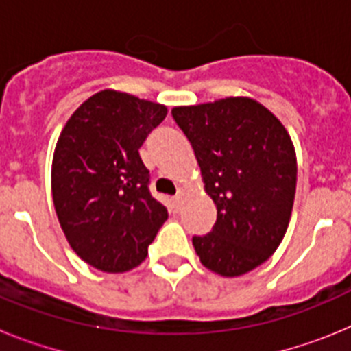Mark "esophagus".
Masks as SVG:
<instances>
[{
	"instance_id": "1",
	"label": "esophagus",
	"mask_w": 351,
	"mask_h": 351,
	"mask_svg": "<svg viewBox=\"0 0 351 351\" xmlns=\"http://www.w3.org/2000/svg\"><path fill=\"white\" fill-rule=\"evenodd\" d=\"M182 197H184V190H182V188H179L178 193H176V197H173V200H176V204H181Z\"/></svg>"
}]
</instances>
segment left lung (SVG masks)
I'll use <instances>...</instances> for the list:
<instances>
[{
  "instance_id": "left-lung-1",
  "label": "left lung",
  "mask_w": 351,
  "mask_h": 351,
  "mask_svg": "<svg viewBox=\"0 0 351 351\" xmlns=\"http://www.w3.org/2000/svg\"><path fill=\"white\" fill-rule=\"evenodd\" d=\"M195 151L206 191L216 204L213 230L195 235L200 262L234 278L258 267L288 228L297 158L280 119L251 98L172 108Z\"/></svg>"
}]
</instances>
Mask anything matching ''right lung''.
Instances as JSON below:
<instances>
[{"label":"right lung","mask_w":351,"mask_h":351,"mask_svg":"<svg viewBox=\"0 0 351 351\" xmlns=\"http://www.w3.org/2000/svg\"><path fill=\"white\" fill-rule=\"evenodd\" d=\"M167 107L126 93H96L68 119L52 160V200L77 255L104 272L147 256L169 213L149 191L138 149Z\"/></svg>","instance_id":"1"}]
</instances>
